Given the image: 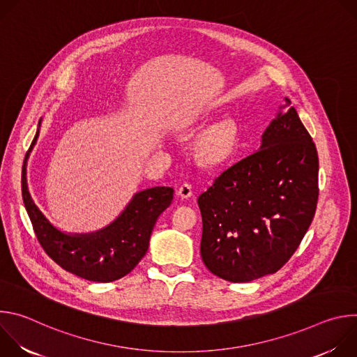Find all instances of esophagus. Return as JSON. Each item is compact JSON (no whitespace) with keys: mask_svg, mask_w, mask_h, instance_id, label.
Instances as JSON below:
<instances>
[{"mask_svg":"<svg viewBox=\"0 0 357 357\" xmlns=\"http://www.w3.org/2000/svg\"><path fill=\"white\" fill-rule=\"evenodd\" d=\"M178 195L182 197V199H188L193 195V188L190 183H183L179 186L178 189Z\"/></svg>","mask_w":357,"mask_h":357,"instance_id":"obj_1","label":"esophagus"}]
</instances>
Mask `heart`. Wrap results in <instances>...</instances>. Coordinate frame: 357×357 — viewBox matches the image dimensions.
Segmentation results:
<instances>
[{"instance_id":"heart-1","label":"heart","mask_w":357,"mask_h":357,"mask_svg":"<svg viewBox=\"0 0 357 357\" xmlns=\"http://www.w3.org/2000/svg\"><path fill=\"white\" fill-rule=\"evenodd\" d=\"M234 128L230 123H218L200 134L196 142V152L202 162L219 164L233 148Z\"/></svg>"}]
</instances>
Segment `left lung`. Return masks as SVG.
<instances>
[{
    "instance_id": "8db88e82",
    "label": "left lung",
    "mask_w": 357,
    "mask_h": 357,
    "mask_svg": "<svg viewBox=\"0 0 357 357\" xmlns=\"http://www.w3.org/2000/svg\"><path fill=\"white\" fill-rule=\"evenodd\" d=\"M318 169L315 142L296 110L280 113L260 149L225 169L197 197L200 256L208 270L248 282L282 268L314 220Z\"/></svg>"
}]
</instances>
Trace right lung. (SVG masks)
<instances>
[{
    "label": "right lung",
    "mask_w": 357,
    "mask_h": 357,
    "mask_svg": "<svg viewBox=\"0 0 357 357\" xmlns=\"http://www.w3.org/2000/svg\"><path fill=\"white\" fill-rule=\"evenodd\" d=\"M22 165V197L35 236L47 256L63 270L94 282H112L131 273L145 256L160 215L171 205L174 188L157 186L138 192L123 215L105 230L69 236L46 220L33 203L26 185V160Z\"/></svg>",
    "instance_id": "1"
}]
</instances>
